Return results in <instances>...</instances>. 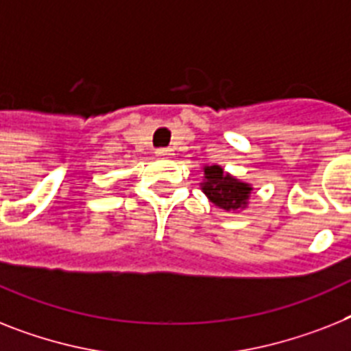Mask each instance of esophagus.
<instances>
[{
  "label": "esophagus",
  "mask_w": 351,
  "mask_h": 351,
  "mask_svg": "<svg viewBox=\"0 0 351 351\" xmlns=\"http://www.w3.org/2000/svg\"><path fill=\"white\" fill-rule=\"evenodd\" d=\"M156 154L161 156V158H163V156H170V149H158L156 150Z\"/></svg>",
  "instance_id": "1"
}]
</instances>
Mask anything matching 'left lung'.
<instances>
[{"mask_svg":"<svg viewBox=\"0 0 351 351\" xmlns=\"http://www.w3.org/2000/svg\"><path fill=\"white\" fill-rule=\"evenodd\" d=\"M204 178L202 190L208 195L213 204L226 211H237L247 204V197L251 193V188L245 182H240L239 179L231 178L222 172L221 167H206L204 169Z\"/></svg>","mask_w":351,"mask_h":351,"instance_id":"obj_1","label":"left lung"}]
</instances>
